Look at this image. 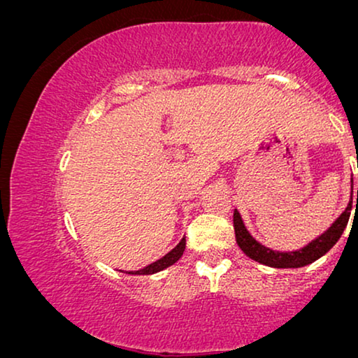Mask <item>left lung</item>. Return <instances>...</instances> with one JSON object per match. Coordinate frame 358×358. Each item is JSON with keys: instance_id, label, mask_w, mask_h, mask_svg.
<instances>
[{"instance_id": "obj_1", "label": "left lung", "mask_w": 358, "mask_h": 358, "mask_svg": "<svg viewBox=\"0 0 358 358\" xmlns=\"http://www.w3.org/2000/svg\"><path fill=\"white\" fill-rule=\"evenodd\" d=\"M357 201H358V189H357ZM350 209H352V201L347 206V209L342 213L334 224L324 231L323 235H320L318 238L311 241L299 251H289V253H280V251H274L271 248H266L261 243H258L253 236L248 234V230L245 229L243 220H241L238 210L234 213V229H235V238L236 243L241 248V251L246 256H250L251 259L258 261L261 264L271 266V268H301L313 263L321 256L328 253V251L336 245V241L341 238L342 231L347 227L350 217Z\"/></svg>"}]
</instances>
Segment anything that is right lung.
Here are the masks:
<instances>
[{
  "instance_id": "right-lung-1",
  "label": "right lung",
  "mask_w": 358,
  "mask_h": 358,
  "mask_svg": "<svg viewBox=\"0 0 358 358\" xmlns=\"http://www.w3.org/2000/svg\"><path fill=\"white\" fill-rule=\"evenodd\" d=\"M185 246H186V240L185 236L180 240V243L175 246L172 251H169L167 255L164 256V258H160L155 261V263L145 266L144 269H139V271H131L128 274H154V273H159V271H162L165 268H169V266H172L173 263H177V261L181 258V255H183L185 251Z\"/></svg>"
}]
</instances>
